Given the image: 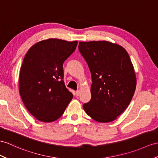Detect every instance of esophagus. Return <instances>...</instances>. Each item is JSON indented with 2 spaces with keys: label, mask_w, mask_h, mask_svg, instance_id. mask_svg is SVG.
<instances>
[{
  "label": "esophagus",
  "mask_w": 158,
  "mask_h": 158,
  "mask_svg": "<svg viewBox=\"0 0 158 158\" xmlns=\"http://www.w3.org/2000/svg\"><path fill=\"white\" fill-rule=\"evenodd\" d=\"M80 94V91L79 90L76 91V96H79Z\"/></svg>",
  "instance_id": "34e87169"
}]
</instances>
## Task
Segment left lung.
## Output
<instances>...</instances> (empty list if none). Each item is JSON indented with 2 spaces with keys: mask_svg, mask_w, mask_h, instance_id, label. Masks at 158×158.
Here are the masks:
<instances>
[{
  "mask_svg": "<svg viewBox=\"0 0 158 158\" xmlns=\"http://www.w3.org/2000/svg\"><path fill=\"white\" fill-rule=\"evenodd\" d=\"M79 52L92 77L91 99L86 114L100 123L114 121L127 109L136 88V76L128 53L106 41L79 42Z\"/></svg>",
  "mask_w": 158,
  "mask_h": 158,
  "instance_id": "1",
  "label": "left lung"
}]
</instances>
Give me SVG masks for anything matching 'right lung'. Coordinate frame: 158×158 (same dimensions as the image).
Instances as JSON below:
<instances>
[{
	"mask_svg": "<svg viewBox=\"0 0 158 158\" xmlns=\"http://www.w3.org/2000/svg\"><path fill=\"white\" fill-rule=\"evenodd\" d=\"M77 44L78 41L48 39L27 52L20 70L19 92L26 109L37 120H57L72 99L63 80V64Z\"/></svg>",
	"mask_w": 158,
	"mask_h": 158,
	"instance_id": "obj_1",
	"label": "right lung"
}]
</instances>
